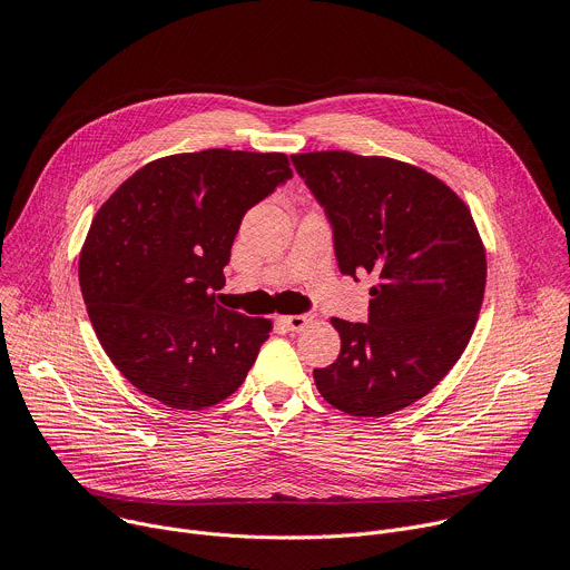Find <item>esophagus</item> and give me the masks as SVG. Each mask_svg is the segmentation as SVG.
Wrapping results in <instances>:
<instances>
[{
	"label": "esophagus",
	"mask_w": 570,
	"mask_h": 570,
	"mask_svg": "<svg viewBox=\"0 0 570 570\" xmlns=\"http://www.w3.org/2000/svg\"><path fill=\"white\" fill-rule=\"evenodd\" d=\"M282 322L286 324L291 332H302L304 327H308V324L313 322V315H308V313H304V315H284Z\"/></svg>",
	"instance_id": "esophagus-1"
}]
</instances>
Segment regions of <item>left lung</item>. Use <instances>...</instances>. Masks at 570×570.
<instances>
[{
    "label": "left lung",
    "instance_id": "1",
    "mask_svg": "<svg viewBox=\"0 0 570 570\" xmlns=\"http://www.w3.org/2000/svg\"><path fill=\"white\" fill-rule=\"evenodd\" d=\"M293 165L334 225L341 271L379 277L367 324L332 317L341 354L313 370L317 392L354 417L392 415L462 356L484 295L482 238L466 203L409 161L313 150Z\"/></svg>",
    "mask_w": 570,
    "mask_h": 570
}]
</instances>
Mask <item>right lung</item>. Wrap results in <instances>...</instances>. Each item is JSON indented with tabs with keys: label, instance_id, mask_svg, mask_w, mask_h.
<instances>
[{
	"label": "right lung",
	"instance_id": "add662e5",
	"mask_svg": "<svg viewBox=\"0 0 570 570\" xmlns=\"http://www.w3.org/2000/svg\"><path fill=\"white\" fill-rule=\"evenodd\" d=\"M293 178L284 153L207 148L148 161L97 212L78 279L97 338L144 394L203 411L246 381L268 317L218 304L240 218Z\"/></svg>",
	"mask_w": 570,
	"mask_h": 570
}]
</instances>
